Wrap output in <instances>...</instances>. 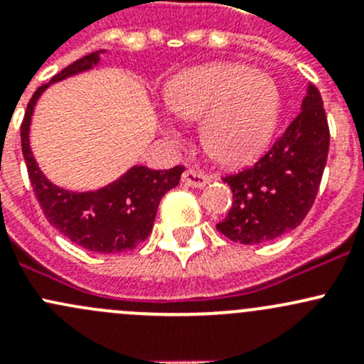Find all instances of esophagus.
I'll return each instance as SVG.
<instances>
[{
    "instance_id": "34e87169",
    "label": "esophagus",
    "mask_w": 364,
    "mask_h": 364,
    "mask_svg": "<svg viewBox=\"0 0 364 364\" xmlns=\"http://www.w3.org/2000/svg\"><path fill=\"white\" fill-rule=\"evenodd\" d=\"M181 181L185 183L186 186H192V188H203V186H205L209 183V178L205 174H203V172H197L193 171V168H188V171L183 174Z\"/></svg>"
}]
</instances>
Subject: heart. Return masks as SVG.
<instances>
[{"label": "heart", "mask_w": 364, "mask_h": 364, "mask_svg": "<svg viewBox=\"0 0 364 364\" xmlns=\"http://www.w3.org/2000/svg\"><path fill=\"white\" fill-rule=\"evenodd\" d=\"M165 102L172 114L200 121V141L220 164L240 167L259 159L273 139L282 97L271 75L245 63H209L171 80ZM171 141L179 134L165 128Z\"/></svg>", "instance_id": "heart-1"}]
</instances>
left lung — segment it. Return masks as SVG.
<instances>
[{"label":"left lung","mask_w":364,"mask_h":364,"mask_svg":"<svg viewBox=\"0 0 364 364\" xmlns=\"http://www.w3.org/2000/svg\"><path fill=\"white\" fill-rule=\"evenodd\" d=\"M329 151L322 98L308 84L301 112L252 168L227 176L232 208L216 229L234 243L259 245L296 229L317 197Z\"/></svg>","instance_id":"1"}]
</instances>
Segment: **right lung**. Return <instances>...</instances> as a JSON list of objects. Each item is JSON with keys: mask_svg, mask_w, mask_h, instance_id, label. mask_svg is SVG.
I'll list each match as a JSON object with an SVG mask.
<instances>
[{"mask_svg": "<svg viewBox=\"0 0 364 364\" xmlns=\"http://www.w3.org/2000/svg\"><path fill=\"white\" fill-rule=\"evenodd\" d=\"M105 53L107 50L104 49L80 58L35 91L21 124V144L29 181L50 225L86 250L123 253L141 245L149 236L161 197L179 185L185 168L178 165L168 171H153L144 165H134L102 188L73 192L46 178L29 146L31 117L43 91L50 84L90 72L100 63V56Z\"/></svg>", "mask_w": 364, "mask_h": 364, "instance_id": "add662e5", "label": "right lung"}]
</instances>
